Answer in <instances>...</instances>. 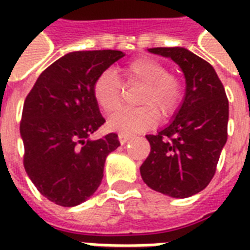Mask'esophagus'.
I'll list each match as a JSON object with an SVG mask.
<instances>
[{"label":"esophagus","mask_w":250,"mask_h":250,"mask_svg":"<svg viewBox=\"0 0 250 250\" xmlns=\"http://www.w3.org/2000/svg\"><path fill=\"white\" fill-rule=\"evenodd\" d=\"M130 139H131L130 134H122V132H120V134H119L120 143H125V142L130 141Z\"/></svg>","instance_id":"34e87169"}]
</instances>
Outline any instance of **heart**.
Listing matches in <instances>:
<instances>
[{"mask_svg":"<svg viewBox=\"0 0 250 250\" xmlns=\"http://www.w3.org/2000/svg\"><path fill=\"white\" fill-rule=\"evenodd\" d=\"M127 87L141 85L136 103L141 107L120 111L109 119L111 128L122 134L143 132L157 125L162 118L173 116L184 100V83L175 73L168 72L162 62L154 57H136L122 69ZM95 102L105 114H114L125 100V88L112 69L103 71L93 82Z\"/></svg>","mask_w":250,"mask_h":250,"instance_id":"b5f03b06","label":"heart"}]
</instances>
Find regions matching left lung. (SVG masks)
<instances>
[{"label": "left lung", "instance_id": "8db88e82", "mask_svg": "<svg viewBox=\"0 0 250 250\" xmlns=\"http://www.w3.org/2000/svg\"><path fill=\"white\" fill-rule=\"evenodd\" d=\"M170 57L186 77V95L175 119L155 135H146L150 154L141 166L145 184L155 191L186 198L213 179L228 139L229 102L209 62L185 48H151Z\"/></svg>", "mask_w": 250, "mask_h": 250}]
</instances>
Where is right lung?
Returning a JSON list of instances; mask_svg holds the SVG:
<instances>
[{"label":"right lung","instance_id":"obj_1","mask_svg":"<svg viewBox=\"0 0 250 250\" xmlns=\"http://www.w3.org/2000/svg\"><path fill=\"white\" fill-rule=\"evenodd\" d=\"M125 56L120 51L71 52L41 72L24 102L20 132L24 167L44 197L69 208L89 198L103 178L105 158L120 146L92 95L96 77Z\"/></svg>","mask_w":250,"mask_h":250}]
</instances>
